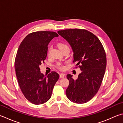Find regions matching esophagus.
Wrapping results in <instances>:
<instances>
[{"instance_id": "esophagus-1", "label": "esophagus", "mask_w": 123, "mask_h": 123, "mask_svg": "<svg viewBox=\"0 0 123 123\" xmlns=\"http://www.w3.org/2000/svg\"><path fill=\"white\" fill-rule=\"evenodd\" d=\"M64 76H65V74H63V73L60 74V78H64Z\"/></svg>"}]
</instances>
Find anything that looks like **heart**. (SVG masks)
I'll return each mask as SVG.
<instances>
[{
  "instance_id": "b5f03b06",
  "label": "heart",
  "mask_w": 123,
  "mask_h": 123,
  "mask_svg": "<svg viewBox=\"0 0 123 123\" xmlns=\"http://www.w3.org/2000/svg\"><path fill=\"white\" fill-rule=\"evenodd\" d=\"M58 45L59 49L61 50L65 49H69L68 45L66 44L65 43H60L58 44ZM58 68L59 69H61V70H64L65 69V66L63 65L59 64L58 66Z\"/></svg>"
}]
</instances>
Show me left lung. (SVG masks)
<instances>
[{"instance_id": "obj_1", "label": "left lung", "mask_w": 123, "mask_h": 123, "mask_svg": "<svg viewBox=\"0 0 123 123\" xmlns=\"http://www.w3.org/2000/svg\"><path fill=\"white\" fill-rule=\"evenodd\" d=\"M58 33L70 44L73 62L82 71L76 80L67 75L69 83L66 96L74 103H86L95 95L102 82L106 66L105 50L98 37L86 29H65Z\"/></svg>"}]
</instances>
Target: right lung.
<instances>
[{"label":"right lung","mask_w":123,"mask_h":123,"mask_svg":"<svg viewBox=\"0 0 123 123\" xmlns=\"http://www.w3.org/2000/svg\"><path fill=\"white\" fill-rule=\"evenodd\" d=\"M58 36L54 31L33 32L24 39L18 50L14 67L18 85L25 98L34 105H42L50 98L59 79L55 72L45 76L40 68L47 58L49 43Z\"/></svg>","instance_id":"1"}]
</instances>
